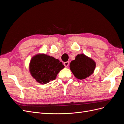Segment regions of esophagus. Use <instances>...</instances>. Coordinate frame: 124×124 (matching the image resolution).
<instances>
[{
  "label": "esophagus",
  "instance_id": "1",
  "mask_svg": "<svg viewBox=\"0 0 124 124\" xmlns=\"http://www.w3.org/2000/svg\"><path fill=\"white\" fill-rule=\"evenodd\" d=\"M69 62H65L64 63H63V65H64V66H65L66 67H68V66H69Z\"/></svg>",
  "mask_w": 124,
  "mask_h": 124
}]
</instances>
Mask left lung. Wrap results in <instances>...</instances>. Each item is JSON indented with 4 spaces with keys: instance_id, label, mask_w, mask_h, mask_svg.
I'll list each match as a JSON object with an SVG mask.
<instances>
[{
    "instance_id": "8db88e82",
    "label": "left lung",
    "mask_w": 124,
    "mask_h": 124,
    "mask_svg": "<svg viewBox=\"0 0 124 124\" xmlns=\"http://www.w3.org/2000/svg\"><path fill=\"white\" fill-rule=\"evenodd\" d=\"M96 67V62L83 54H78L70 63V69L78 79L83 80L92 74Z\"/></svg>"
}]
</instances>
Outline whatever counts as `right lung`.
<instances>
[{"label":"right lung","mask_w":124,"mask_h":124,"mask_svg":"<svg viewBox=\"0 0 124 124\" xmlns=\"http://www.w3.org/2000/svg\"><path fill=\"white\" fill-rule=\"evenodd\" d=\"M65 66L58 59L46 54H37L31 58L29 71L32 77L40 84L54 80Z\"/></svg>","instance_id":"obj_1"}]
</instances>
